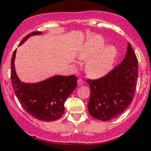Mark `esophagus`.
Instances as JSON below:
<instances>
[{
	"mask_svg": "<svg viewBox=\"0 0 151 151\" xmlns=\"http://www.w3.org/2000/svg\"><path fill=\"white\" fill-rule=\"evenodd\" d=\"M77 84H78L79 86L83 85V84H84V81H83V79L80 78L78 80V81H77Z\"/></svg>",
	"mask_w": 151,
	"mask_h": 151,
	"instance_id": "obj_1",
	"label": "esophagus"
}]
</instances>
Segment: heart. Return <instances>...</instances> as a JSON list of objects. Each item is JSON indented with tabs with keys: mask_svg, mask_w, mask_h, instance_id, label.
<instances>
[{
	"mask_svg": "<svg viewBox=\"0 0 151 151\" xmlns=\"http://www.w3.org/2000/svg\"><path fill=\"white\" fill-rule=\"evenodd\" d=\"M104 45V39L100 36L91 37L80 53L81 59H87L86 70L89 76L100 77L108 74L112 68L116 56V49L114 46Z\"/></svg>",
	"mask_w": 151,
	"mask_h": 151,
	"instance_id": "b5f03b06",
	"label": "heart"
}]
</instances>
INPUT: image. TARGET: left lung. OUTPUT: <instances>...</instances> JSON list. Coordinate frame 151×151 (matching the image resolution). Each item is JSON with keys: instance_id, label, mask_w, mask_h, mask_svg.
Listing matches in <instances>:
<instances>
[{"instance_id": "1", "label": "left lung", "mask_w": 151, "mask_h": 151, "mask_svg": "<svg viewBox=\"0 0 151 151\" xmlns=\"http://www.w3.org/2000/svg\"><path fill=\"white\" fill-rule=\"evenodd\" d=\"M138 62L129 43L124 59L104 77L88 79L90 97L89 114L95 119L108 121L123 114L131 104L138 79Z\"/></svg>"}]
</instances>
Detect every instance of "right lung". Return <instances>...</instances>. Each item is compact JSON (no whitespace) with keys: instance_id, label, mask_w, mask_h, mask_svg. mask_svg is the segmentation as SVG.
<instances>
[{"instance_id":"right-lung-1","label":"right lung","mask_w":151,"mask_h":151,"mask_svg":"<svg viewBox=\"0 0 151 151\" xmlns=\"http://www.w3.org/2000/svg\"><path fill=\"white\" fill-rule=\"evenodd\" d=\"M40 32L28 34L20 42L22 44L30 36L40 35ZM16 50L11 59V83L16 97L22 108L33 117L43 121H53L65 112V101L77 87V77L74 75L54 76L38 83H24L15 71Z\"/></svg>"}]
</instances>
